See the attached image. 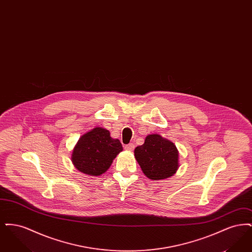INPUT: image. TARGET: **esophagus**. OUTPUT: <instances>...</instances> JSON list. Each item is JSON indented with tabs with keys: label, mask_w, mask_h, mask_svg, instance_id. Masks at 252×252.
Here are the masks:
<instances>
[{
	"label": "esophagus",
	"mask_w": 252,
	"mask_h": 252,
	"mask_svg": "<svg viewBox=\"0 0 252 252\" xmlns=\"http://www.w3.org/2000/svg\"><path fill=\"white\" fill-rule=\"evenodd\" d=\"M134 148H135L134 144H128L125 145V149L127 150V151H132V150H134Z\"/></svg>",
	"instance_id": "obj_1"
}]
</instances>
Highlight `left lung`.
I'll return each mask as SVG.
<instances>
[{
    "instance_id": "1",
    "label": "left lung",
    "mask_w": 252,
    "mask_h": 252,
    "mask_svg": "<svg viewBox=\"0 0 252 252\" xmlns=\"http://www.w3.org/2000/svg\"><path fill=\"white\" fill-rule=\"evenodd\" d=\"M134 154L144 175L150 180L168 179L179 168L176 145L158 134L148 135L144 144L135 148Z\"/></svg>"
}]
</instances>
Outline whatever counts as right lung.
<instances>
[{
  "mask_svg": "<svg viewBox=\"0 0 252 252\" xmlns=\"http://www.w3.org/2000/svg\"><path fill=\"white\" fill-rule=\"evenodd\" d=\"M122 150L118 139H112L107 129L95 127L79 138L72 151V161L80 172L100 176L108 170Z\"/></svg>",
  "mask_w": 252,
  "mask_h": 252,
  "instance_id": "1",
  "label": "right lung"
}]
</instances>
